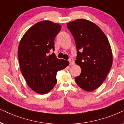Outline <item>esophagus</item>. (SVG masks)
Returning a JSON list of instances; mask_svg holds the SVG:
<instances>
[{
    "mask_svg": "<svg viewBox=\"0 0 124 124\" xmlns=\"http://www.w3.org/2000/svg\"><path fill=\"white\" fill-rule=\"evenodd\" d=\"M69 61L70 65H74V59L73 58H70L69 59Z\"/></svg>",
    "mask_w": 124,
    "mask_h": 124,
    "instance_id": "34e87169",
    "label": "esophagus"
}]
</instances>
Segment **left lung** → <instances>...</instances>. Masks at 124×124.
Segmentation results:
<instances>
[{"mask_svg": "<svg viewBox=\"0 0 124 124\" xmlns=\"http://www.w3.org/2000/svg\"><path fill=\"white\" fill-rule=\"evenodd\" d=\"M67 27L76 43L75 63L81 69L75 81L83 90L92 92L104 82L112 67L110 45L102 30L90 20L78 19L67 23Z\"/></svg>", "mask_w": 124, "mask_h": 124, "instance_id": "obj_1", "label": "left lung"}]
</instances>
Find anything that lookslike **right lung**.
I'll return each instance as SVG.
<instances>
[{
	"label": "right lung",
	"mask_w": 124,
	"mask_h": 124,
	"mask_svg": "<svg viewBox=\"0 0 124 124\" xmlns=\"http://www.w3.org/2000/svg\"><path fill=\"white\" fill-rule=\"evenodd\" d=\"M61 24L49 20L39 22L22 38L18 55L20 69L28 86L36 93L45 94L57 82V72L66 67L69 62L57 58L54 39L61 30Z\"/></svg>",
	"instance_id": "add662e5"
}]
</instances>
